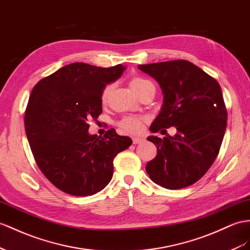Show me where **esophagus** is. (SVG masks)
<instances>
[{
	"instance_id": "1",
	"label": "esophagus",
	"mask_w": 250,
	"mask_h": 250,
	"mask_svg": "<svg viewBox=\"0 0 250 250\" xmlns=\"http://www.w3.org/2000/svg\"><path fill=\"white\" fill-rule=\"evenodd\" d=\"M145 142V139L142 138V137H133V144L134 145H137V144H140Z\"/></svg>"
}]
</instances>
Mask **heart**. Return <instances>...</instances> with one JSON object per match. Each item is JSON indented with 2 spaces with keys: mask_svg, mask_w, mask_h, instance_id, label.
Returning a JSON list of instances; mask_svg holds the SVG:
<instances>
[{
  "mask_svg": "<svg viewBox=\"0 0 250 250\" xmlns=\"http://www.w3.org/2000/svg\"><path fill=\"white\" fill-rule=\"evenodd\" d=\"M146 82H149L148 80L143 79V78H133L130 82V85L132 87L133 91H136L139 87H142L144 84H146ZM112 91V85H106L104 87V91H102L101 95V99L102 101H106L108 98ZM118 125L120 127V130L125 132V133H129V134H138L142 132L143 127H144V120L142 118L138 117H133V116H126L121 119Z\"/></svg>",
  "mask_w": 250,
  "mask_h": 250,
  "instance_id": "obj_1",
  "label": "heart"
}]
</instances>
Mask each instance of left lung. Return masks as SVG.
I'll use <instances>...</instances> for the list:
<instances>
[{"label":"left lung","instance_id":"8db88e82","mask_svg":"<svg viewBox=\"0 0 250 250\" xmlns=\"http://www.w3.org/2000/svg\"><path fill=\"white\" fill-rule=\"evenodd\" d=\"M162 88L164 104L150 131L175 126L177 133L163 139L149 136L157 154L146 166L159 186L181 189L197 182L219 154L227 125L221 86L214 78L186 60L138 65Z\"/></svg>","mask_w":250,"mask_h":250}]
</instances>
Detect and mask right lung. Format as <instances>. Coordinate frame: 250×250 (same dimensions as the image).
<instances>
[{"label": "right lung", "instance_id": "right-lung-1", "mask_svg": "<svg viewBox=\"0 0 250 250\" xmlns=\"http://www.w3.org/2000/svg\"><path fill=\"white\" fill-rule=\"evenodd\" d=\"M125 66L102 68L75 62L41 79L25 111V131L35 161L47 180L76 196L93 195L113 176V161L132 145L114 129L88 133V120L102 113L101 95Z\"/></svg>", "mask_w": 250, "mask_h": 250}]
</instances>
